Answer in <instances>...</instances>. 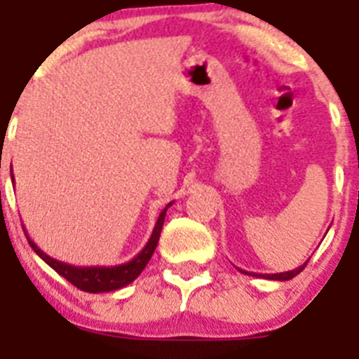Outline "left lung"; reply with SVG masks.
Instances as JSON below:
<instances>
[{"label":"left lung","instance_id":"obj_1","mask_svg":"<svg viewBox=\"0 0 359 359\" xmlns=\"http://www.w3.org/2000/svg\"><path fill=\"white\" fill-rule=\"evenodd\" d=\"M307 262L309 261H306L304 262L302 266H298L297 269H291V271H284V273H271V275H262V273H252V271H244V269H239L241 273H244V275H253V277H262V278H269V280H291V278L293 277H297L298 273H300V271H302L304 268H306L307 266Z\"/></svg>","mask_w":359,"mask_h":359}]
</instances>
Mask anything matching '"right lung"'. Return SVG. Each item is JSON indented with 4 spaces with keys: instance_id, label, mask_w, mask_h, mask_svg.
I'll return each mask as SVG.
<instances>
[{
    "instance_id": "1",
    "label": "right lung",
    "mask_w": 359,
    "mask_h": 359,
    "mask_svg": "<svg viewBox=\"0 0 359 359\" xmlns=\"http://www.w3.org/2000/svg\"><path fill=\"white\" fill-rule=\"evenodd\" d=\"M172 203H169L167 207L161 210L160 217L156 221V226L152 230L151 239L147 241L145 244V248L142 250L135 259H131L126 264H118V266H72L66 264V262L57 261L53 257L46 255L43 250L37 246L30 237L27 236V231H25V236H27L28 243H30L32 250L37 253V255L43 259L50 268H53L57 273L65 277L66 280L72 282L73 286H77L79 290L86 291V293H107V291H115L120 290V287L128 286L135 280L138 275L144 271V268L147 266V262L151 261L152 253L156 250L158 239H160L161 228H163V221H165V214H167V208L170 207Z\"/></svg>"
}]
</instances>
